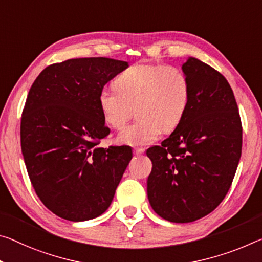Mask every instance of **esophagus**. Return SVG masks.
Returning <instances> with one entry per match:
<instances>
[{
	"label": "esophagus",
	"mask_w": 262,
	"mask_h": 262,
	"mask_svg": "<svg viewBox=\"0 0 262 262\" xmlns=\"http://www.w3.org/2000/svg\"><path fill=\"white\" fill-rule=\"evenodd\" d=\"M144 152V149L143 148H134V154L136 156L141 155V154Z\"/></svg>",
	"instance_id": "esophagus-1"
}]
</instances>
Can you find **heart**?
Returning <instances> with one entry per match:
<instances>
[{
	"instance_id": "obj_1",
	"label": "heart",
	"mask_w": 262,
	"mask_h": 262,
	"mask_svg": "<svg viewBox=\"0 0 262 262\" xmlns=\"http://www.w3.org/2000/svg\"><path fill=\"white\" fill-rule=\"evenodd\" d=\"M115 90L103 89L98 105L107 124L124 127L136 111L138 120L118 136L120 143L147 146L162 130L175 129L190 102V82L185 73L171 65L135 64L115 78Z\"/></svg>"
}]
</instances>
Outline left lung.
Masks as SVG:
<instances>
[{
	"label": "left lung",
	"mask_w": 262,
	"mask_h": 262,
	"mask_svg": "<svg viewBox=\"0 0 262 262\" xmlns=\"http://www.w3.org/2000/svg\"><path fill=\"white\" fill-rule=\"evenodd\" d=\"M182 71L190 82L188 110L171 135L147 150L149 203L172 223L194 222L221 204L243 146L238 105L225 77L193 57Z\"/></svg>",
	"instance_id": "left-lung-1"
}]
</instances>
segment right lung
I'll return each mask as SVG.
<instances>
[{"mask_svg":"<svg viewBox=\"0 0 262 262\" xmlns=\"http://www.w3.org/2000/svg\"><path fill=\"white\" fill-rule=\"evenodd\" d=\"M127 68L105 57L69 59L45 68L29 91L20 120L24 163L41 203L66 221L105 212L133 157L130 147H99L111 130L98 95Z\"/></svg>","mask_w":262,"mask_h":262,"instance_id":"right-lung-1","label":"right lung"}]
</instances>
